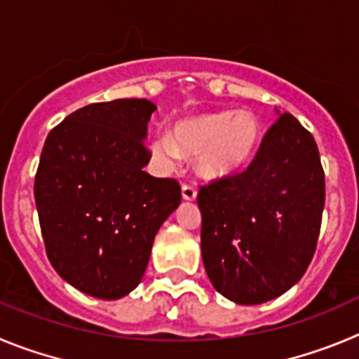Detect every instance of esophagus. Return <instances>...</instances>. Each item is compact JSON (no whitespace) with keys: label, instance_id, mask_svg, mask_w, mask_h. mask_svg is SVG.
<instances>
[{"label":"esophagus","instance_id":"1","mask_svg":"<svg viewBox=\"0 0 359 359\" xmlns=\"http://www.w3.org/2000/svg\"><path fill=\"white\" fill-rule=\"evenodd\" d=\"M182 198L187 200V202H193V200L196 198V189H195V187L184 184V186H182Z\"/></svg>","mask_w":359,"mask_h":359}]
</instances>
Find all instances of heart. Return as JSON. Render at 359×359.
I'll use <instances>...</instances> for the list:
<instances>
[{
	"instance_id": "heart-1",
	"label": "heart",
	"mask_w": 359,
	"mask_h": 359,
	"mask_svg": "<svg viewBox=\"0 0 359 359\" xmlns=\"http://www.w3.org/2000/svg\"><path fill=\"white\" fill-rule=\"evenodd\" d=\"M263 140V125L247 111H212L179 119L172 135L151 137L150 151L163 166H175L184 156H196V172L209 180L240 175L254 161Z\"/></svg>"
}]
</instances>
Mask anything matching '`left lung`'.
Listing matches in <instances>:
<instances>
[{"label": "left lung", "instance_id": "8db88e82", "mask_svg": "<svg viewBox=\"0 0 359 359\" xmlns=\"http://www.w3.org/2000/svg\"><path fill=\"white\" fill-rule=\"evenodd\" d=\"M247 172L200 187L202 261L215 290L254 306L295 286L320 232L325 179L313 135L280 114Z\"/></svg>", "mask_w": 359, "mask_h": 359}]
</instances>
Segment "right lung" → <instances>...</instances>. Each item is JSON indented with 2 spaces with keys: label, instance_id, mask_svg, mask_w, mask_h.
Returning a JSON list of instances; mask_svg holds the SVG:
<instances>
[{
  "label": "right lung",
  "instance_id": "add662e5",
  "mask_svg": "<svg viewBox=\"0 0 359 359\" xmlns=\"http://www.w3.org/2000/svg\"><path fill=\"white\" fill-rule=\"evenodd\" d=\"M156 111L144 98L91 103L57 125L41 154L34 193L48 259L96 299L141 283L154 238L180 203L177 180L143 170Z\"/></svg>",
  "mask_w": 359,
  "mask_h": 359
}]
</instances>
